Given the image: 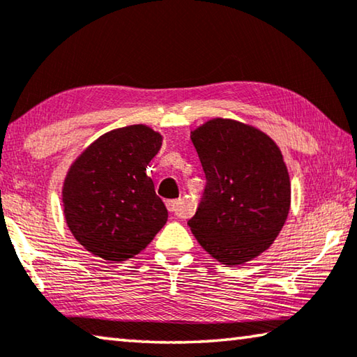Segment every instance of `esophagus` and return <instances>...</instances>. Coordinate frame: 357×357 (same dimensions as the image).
I'll use <instances>...</instances> for the list:
<instances>
[{
    "mask_svg": "<svg viewBox=\"0 0 357 357\" xmlns=\"http://www.w3.org/2000/svg\"><path fill=\"white\" fill-rule=\"evenodd\" d=\"M167 208H168V211H170L172 214H174L176 217H181V219H185V217H187L183 200H170V202H167Z\"/></svg>",
    "mask_w": 357,
    "mask_h": 357,
    "instance_id": "1",
    "label": "esophagus"
}]
</instances>
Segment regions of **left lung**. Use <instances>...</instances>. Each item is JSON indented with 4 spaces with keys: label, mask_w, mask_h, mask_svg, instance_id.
Listing matches in <instances>:
<instances>
[{
    "label": "left lung",
    "mask_w": 357,
    "mask_h": 357,
    "mask_svg": "<svg viewBox=\"0 0 357 357\" xmlns=\"http://www.w3.org/2000/svg\"><path fill=\"white\" fill-rule=\"evenodd\" d=\"M190 138L208 183L187 225L217 261H250L269 249L288 217L291 184L280 149L259 129L223 118Z\"/></svg>",
    "instance_id": "left-lung-1"
}]
</instances>
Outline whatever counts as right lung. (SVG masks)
<instances>
[{
    "label": "right lung",
    "instance_id": "add662e5",
    "mask_svg": "<svg viewBox=\"0 0 357 357\" xmlns=\"http://www.w3.org/2000/svg\"><path fill=\"white\" fill-rule=\"evenodd\" d=\"M162 135L135 124L107 132L70 165L63 185L66 223L88 252L107 261L140 253L168 213L146 174Z\"/></svg>",
    "mask_w": 357,
    "mask_h": 357
}]
</instances>
